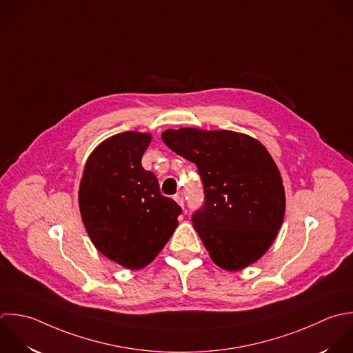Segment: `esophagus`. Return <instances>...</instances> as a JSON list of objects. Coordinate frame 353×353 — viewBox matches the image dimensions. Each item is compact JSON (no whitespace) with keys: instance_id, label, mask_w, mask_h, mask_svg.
Masks as SVG:
<instances>
[{"instance_id":"1","label":"esophagus","mask_w":353,"mask_h":353,"mask_svg":"<svg viewBox=\"0 0 353 353\" xmlns=\"http://www.w3.org/2000/svg\"><path fill=\"white\" fill-rule=\"evenodd\" d=\"M174 201H176L181 208H184V198H183L181 195H174Z\"/></svg>"}]
</instances>
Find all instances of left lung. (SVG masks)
Instances as JSON below:
<instances>
[{"label":"left lung","mask_w":353,"mask_h":353,"mask_svg":"<svg viewBox=\"0 0 353 353\" xmlns=\"http://www.w3.org/2000/svg\"><path fill=\"white\" fill-rule=\"evenodd\" d=\"M163 143L194 162L205 201L192 224L214 264L239 271L275 241L285 217V188L276 163L256 139L231 130L168 129Z\"/></svg>","instance_id":"obj_1"}]
</instances>
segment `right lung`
Returning <instances> with one entry per match:
<instances>
[{
    "mask_svg": "<svg viewBox=\"0 0 353 353\" xmlns=\"http://www.w3.org/2000/svg\"><path fill=\"white\" fill-rule=\"evenodd\" d=\"M151 134L123 132L89 155L79 184L83 225L96 249L129 270L148 265L173 235L181 208L141 166Z\"/></svg>",
    "mask_w": 353,
    "mask_h": 353,
    "instance_id": "add662e5",
    "label": "right lung"
}]
</instances>
